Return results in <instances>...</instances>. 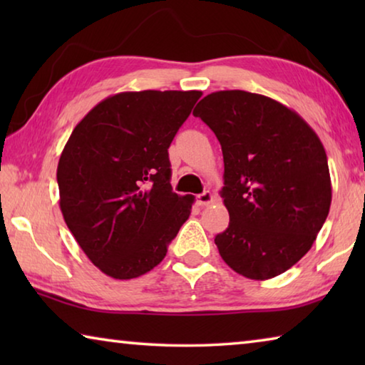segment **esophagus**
Returning <instances> with one entry per match:
<instances>
[{
	"label": "esophagus",
	"mask_w": 365,
	"mask_h": 365,
	"mask_svg": "<svg viewBox=\"0 0 365 365\" xmlns=\"http://www.w3.org/2000/svg\"><path fill=\"white\" fill-rule=\"evenodd\" d=\"M212 201H214V195L211 193V191H205V193L196 196V202L200 206H207V205H211Z\"/></svg>",
	"instance_id": "obj_1"
}]
</instances>
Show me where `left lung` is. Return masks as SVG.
<instances>
[{
	"label": "left lung",
	"instance_id": "left-lung-1",
	"mask_svg": "<svg viewBox=\"0 0 365 365\" xmlns=\"http://www.w3.org/2000/svg\"><path fill=\"white\" fill-rule=\"evenodd\" d=\"M193 114L224 154L230 224L214 240L222 259L251 280L283 274L311 250L330 211L322 141L293 109L243 90L207 95Z\"/></svg>",
	"mask_w": 365,
	"mask_h": 365
}]
</instances>
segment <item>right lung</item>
Listing matches in <instances>:
<instances>
[{"mask_svg":"<svg viewBox=\"0 0 365 365\" xmlns=\"http://www.w3.org/2000/svg\"><path fill=\"white\" fill-rule=\"evenodd\" d=\"M201 91H123L80 120L58 164L59 206L91 262L130 280L163 261L195 196L170 185L169 146Z\"/></svg>","mask_w":365,"mask_h":365,"instance_id":"add662e5","label":"right lung"}]
</instances>
